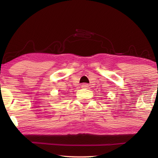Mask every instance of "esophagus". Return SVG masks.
<instances>
[{
  "label": "esophagus",
  "mask_w": 158,
  "mask_h": 158,
  "mask_svg": "<svg viewBox=\"0 0 158 158\" xmlns=\"http://www.w3.org/2000/svg\"><path fill=\"white\" fill-rule=\"evenodd\" d=\"M89 87V85L87 84H81V88L82 89H87V88Z\"/></svg>",
  "instance_id": "obj_1"
}]
</instances>
